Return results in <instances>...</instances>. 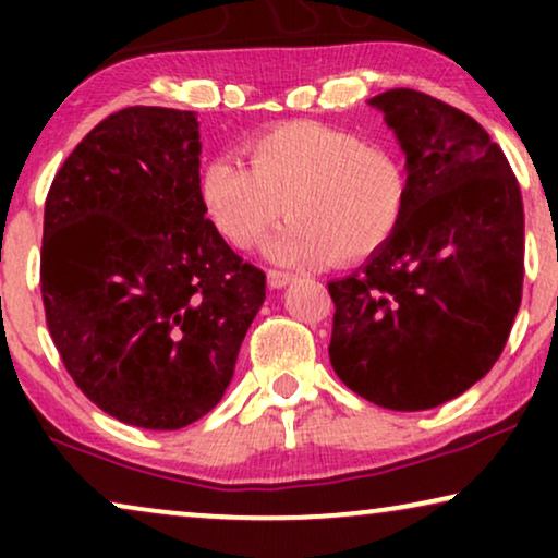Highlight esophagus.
<instances>
[{
	"label": "esophagus",
	"instance_id": "34e87169",
	"mask_svg": "<svg viewBox=\"0 0 558 558\" xmlns=\"http://www.w3.org/2000/svg\"><path fill=\"white\" fill-rule=\"evenodd\" d=\"M266 277H269V284L274 289H281V287H287L289 281H294V274L284 271V269H269L266 271Z\"/></svg>",
	"mask_w": 558,
	"mask_h": 558
}]
</instances>
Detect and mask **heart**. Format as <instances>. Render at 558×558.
Instances as JSON below:
<instances>
[{
    "label": "heart",
    "instance_id": "obj_1",
    "mask_svg": "<svg viewBox=\"0 0 558 558\" xmlns=\"http://www.w3.org/2000/svg\"><path fill=\"white\" fill-rule=\"evenodd\" d=\"M243 151L248 167L213 157L201 170V201L231 246L248 248L284 210L292 220L264 243L284 264L361 262L399 231L409 174L384 144L296 119L248 136Z\"/></svg>",
    "mask_w": 558,
    "mask_h": 558
}]
</instances>
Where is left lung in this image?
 Instances as JSON below:
<instances>
[{
    "instance_id": "1",
    "label": "left lung",
    "mask_w": 558,
    "mask_h": 558,
    "mask_svg": "<svg viewBox=\"0 0 558 558\" xmlns=\"http://www.w3.org/2000/svg\"><path fill=\"white\" fill-rule=\"evenodd\" d=\"M407 155L399 231L330 281V363L376 407L424 411L477 384L523 294V201L502 149L468 113L414 88L371 98Z\"/></svg>"
}]
</instances>
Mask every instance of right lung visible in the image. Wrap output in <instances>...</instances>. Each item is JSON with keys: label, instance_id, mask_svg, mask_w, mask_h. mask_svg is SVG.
I'll return each instance as SVG.
<instances>
[{"label": "right lung", "instance_id": "obj_1", "mask_svg": "<svg viewBox=\"0 0 558 558\" xmlns=\"http://www.w3.org/2000/svg\"><path fill=\"white\" fill-rule=\"evenodd\" d=\"M193 111L129 106L83 136L45 201L40 289L98 409L172 432L223 399L266 274L205 218Z\"/></svg>", "mask_w": 558, "mask_h": 558}]
</instances>
